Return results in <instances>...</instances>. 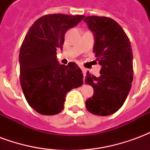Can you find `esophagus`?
Listing matches in <instances>:
<instances>
[{"instance_id": "obj_1", "label": "esophagus", "mask_w": 150, "mask_h": 150, "mask_svg": "<svg viewBox=\"0 0 150 150\" xmlns=\"http://www.w3.org/2000/svg\"><path fill=\"white\" fill-rule=\"evenodd\" d=\"M82 72H83V77L85 78V76H86V73H87V70L85 68H81Z\"/></svg>"}]
</instances>
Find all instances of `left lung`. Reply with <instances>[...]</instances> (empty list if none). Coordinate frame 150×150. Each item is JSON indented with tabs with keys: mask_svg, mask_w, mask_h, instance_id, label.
<instances>
[{
	"mask_svg": "<svg viewBox=\"0 0 150 150\" xmlns=\"http://www.w3.org/2000/svg\"><path fill=\"white\" fill-rule=\"evenodd\" d=\"M83 21L93 33V51L101 66L99 77L87 72L85 82L93 88L94 93L85 104L94 115L108 116L121 108L131 89V43L121 26L112 18L88 16Z\"/></svg>",
	"mask_w": 150,
	"mask_h": 150,
	"instance_id": "8db88e82",
	"label": "left lung"
}]
</instances>
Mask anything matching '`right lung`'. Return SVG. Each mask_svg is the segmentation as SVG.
<instances>
[{"label":"right lung","instance_id":"1","mask_svg":"<svg viewBox=\"0 0 150 150\" xmlns=\"http://www.w3.org/2000/svg\"><path fill=\"white\" fill-rule=\"evenodd\" d=\"M84 16L49 14L32 25L19 54L20 81L28 104L42 115H55L64 108L66 95L80 87L83 75L75 62L59 64L56 50L64 36Z\"/></svg>","mask_w":150,"mask_h":150}]
</instances>
